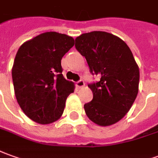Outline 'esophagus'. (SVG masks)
Returning a JSON list of instances; mask_svg holds the SVG:
<instances>
[{"mask_svg":"<svg viewBox=\"0 0 158 158\" xmlns=\"http://www.w3.org/2000/svg\"><path fill=\"white\" fill-rule=\"evenodd\" d=\"M77 86L78 88H83L85 86V82L83 80H79V81L77 82Z\"/></svg>","mask_w":158,"mask_h":158,"instance_id":"34e87169","label":"esophagus"}]
</instances>
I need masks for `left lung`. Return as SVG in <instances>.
I'll list each match as a JSON object with an SVG mask.
<instances>
[{
  "label": "left lung",
  "instance_id": "8db88e82",
  "mask_svg": "<svg viewBox=\"0 0 158 158\" xmlns=\"http://www.w3.org/2000/svg\"><path fill=\"white\" fill-rule=\"evenodd\" d=\"M75 46L85 56L90 73L101 77L88 85L93 100L84 104L87 116L102 127L118 122L139 92V69L130 48L118 37L100 31L77 37Z\"/></svg>",
  "mask_w": 158,
  "mask_h": 158
}]
</instances>
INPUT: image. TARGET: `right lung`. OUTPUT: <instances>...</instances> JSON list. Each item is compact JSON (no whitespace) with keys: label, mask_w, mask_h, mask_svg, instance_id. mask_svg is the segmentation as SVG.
<instances>
[{"label":"right lung","mask_w":158,"mask_h":158,"mask_svg":"<svg viewBox=\"0 0 158 158\" xmlns=\"http://www.w3.org/2000/svg\"><path fill=\"white\" fill-rule=\"evenodd\" d=\"M74 44L72 37L48 31L18 50L12 69L15 96L31 120L50 124L64 113L66 99L75 87L63 76L61 60Z\"/></svg>","instance_id":"add662e5"}]
</instances>
